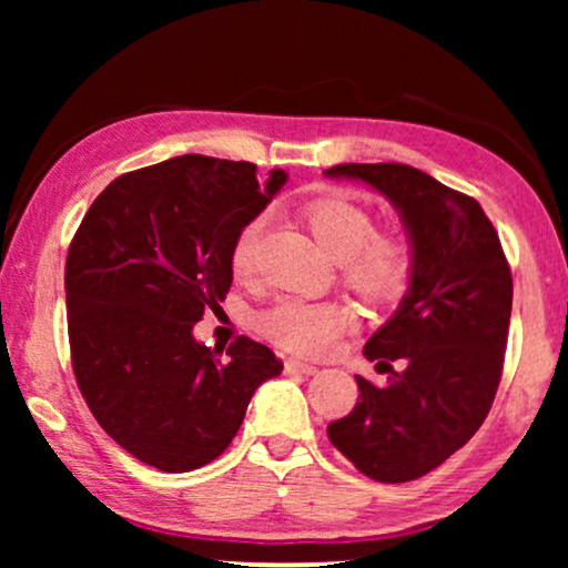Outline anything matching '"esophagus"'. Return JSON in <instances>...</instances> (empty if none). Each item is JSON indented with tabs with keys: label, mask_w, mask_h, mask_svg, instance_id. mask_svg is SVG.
Returning <instances> with one entry per match:
<instances>
[{
	"label": "esophagus",
	"mask_w": 568,
	"mask_h": 568,
	"mask_svg": "<svg viewBox=\"0 0 568 568\" xmlns=\"http://www.w3.org/2000/svg\"><path fill=\"white\" fill-rule=\"evenodd\" d=\"M284 369L286 372H297V375H315V372H317L315 364H307V362H300V359H286Z\"/></svg>",
	"instance_id": "esophagus-1"
}]
</instances>
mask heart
Listing matches in <instances>:
<instances>
[{
	"label": "heart",
	"mask_w": 568,
	"mask_h": 568,
	"mask_svg": "<svg viewBox=\"0 0 568 568\" xmlns=\"http://www.w3.org/2000/svg\"><path fill=\"white\" fill-rule=\"evenodd\" d=\"M305 222L325 255L344 266L346 284L372 302H390L406 290L410 255L400 240L375 235L367 209L338 196L315 199ZM261 220L247 222L232 245V271L247 276L258 251ZM354 321L344 302L282 300L261 317V328L282 348L297 354H325Z\"/></svg>",
	"instance_id": "1"
}]
</instances>
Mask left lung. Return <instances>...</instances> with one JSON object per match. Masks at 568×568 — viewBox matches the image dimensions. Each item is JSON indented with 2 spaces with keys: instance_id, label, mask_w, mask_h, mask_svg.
<instances>
[{
  "instance_id": "1",
  "label": "left lung",
  "mask_w": 568,
  "mask_h": 568,
  "mask_svg": "<svg viewBox=\"0 0 568 568\" xmlns=\"http://www.w3.org/2000/svg\"><path fill=\"white\" fill-rule=\"evenodd\" d=\"M336 181L383 193L410 247L408 290L364 346L385 385L356 377L359 400L328 439L364 476L406 484L457 453L491 408L511 315V271L476 199L398 162L336 165ZM390 361L404 367L393 371Z\"/></svg>"
}]
</instances>
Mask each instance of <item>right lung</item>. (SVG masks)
<instances>
[{
	"label": "right lung",
	"instance_id": "1",
	"mask_svg": "<svg viewBox=\"0 0 568 568\" xmlns=\"http://www.w3.org/2000/svg\"><path fill=\"white\" fill-rule=\"evenodd\" d=\"M286 183L251 162L183 154L108 185L67 255L74 377L119 445L165 473L196 470L230 447L247 403L284 364L240 336H193L232 284V245Z\"/></svg>",
	"mask_w": 568,
	"mask_h": 568
}]
</instances>
